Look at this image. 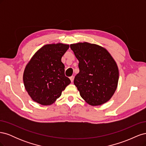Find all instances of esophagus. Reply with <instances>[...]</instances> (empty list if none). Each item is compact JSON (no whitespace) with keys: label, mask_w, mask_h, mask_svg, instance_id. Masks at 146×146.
<instances>
[{"label":"esophagus","mask_w":146,"mask_h":146,"mask_svg":"<svg viewBox=\"0 0 146 146\" xmlns=\"http://www.w3.org/2000/svg\"><path fill=\"white\" fill-rule=\"evenodd\" d=\"M74 76H71V77H70V81H71V82H72L73 81H74Z\"/></svg>","instance_id":"1"}]
</instances>
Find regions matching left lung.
Returning <instances> with one entry per match:
<instances>
[{"label":"left lung","mask_w":146,"mask_h":146,"mask_svg":"<svg viewBox=\"0 0 146 146\" xmlns=\"http://www.w3.org/2000/svg\"><path fill=\"white\" fill-rule=\"evenodd\" d=\"M78 60L79 73L74 83L82 98L92 106L108 102L115 92L119 80L117 66L104 47L88 42L70 44Z\"/></svg>","instance_id":"left-lung-1"}]
</instances>
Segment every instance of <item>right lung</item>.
Returning <instances> with one entry per match:
<instances>
[{
  "label": "right lung",
  "instance_id": "obj_1",
  "mask_svg": "<svg viewBox=\"0 0 146 146\" xmlns=\"http://www.w3.org/2000/svg\"><path fill=\"white\" fill-rule=\"evenodd\" d=\"M69 47L61 43L44 46L26 66L24 86L35 102L42 105L52 104L70 83L65 76L64 65L61 62V57Z\"/></svg>",
  "mask_w": 146,
  "mask_h": 146
}]
</instances>
